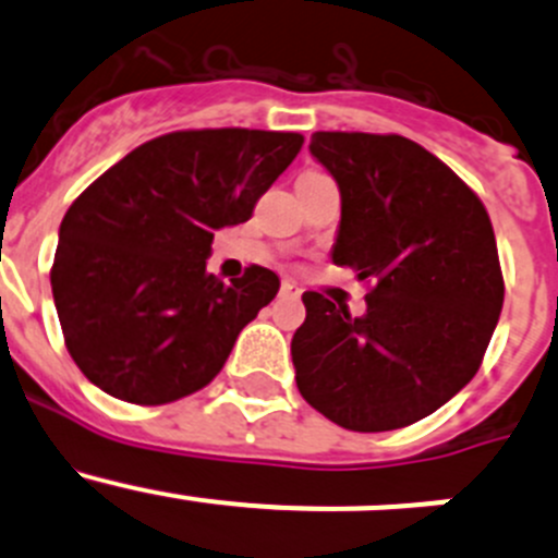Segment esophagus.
Listing matches in <instances>:
<instances>
[{
	"label": "esophagus",
	"instance_id": "1",
	"mask_svg": "<svg viewBox=\"0 0 558 558\" xmlns=\"http://www.w3.org/2000/svg\"><path fill=\"white\" fill-rule=\"evenodd\" d=\"M300 294L302 289L294 283V280H283V283H280V296H286V300H296Z\"/></svg>",
	"mask_w": 558,
	"mask_h": 558
}]
</instances>
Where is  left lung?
Returning a JSON list of instances; mask_svg holds the SVG:
<instances>
[{"instance_id": "obj_1", "label": "left lung", "mask_w": 558, "mask_h": 558, "mask_svg": "<svg viewBox=\"0 0 558 558\" xmlns=\"http://www.w3.org/2000/svg\"><path fill=\"white\" fill-rule=\"evenodd\" d=\"M340 189L331 262L369 280L367 313L305 291L291 359L300 393L351 432L415 424L483 362L505 300L492 218L475 191L399 134L315 132Z\"/></svg>"}]
</instances>
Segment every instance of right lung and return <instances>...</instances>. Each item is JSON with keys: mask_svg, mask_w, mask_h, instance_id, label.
I'll return each mask as SVG.
<instances>
[{"mask_svg": "<svg viewBox=\"0 0 558 558\" xmlns=\"http://www.w3.org/2000/svg\"><path fill=\"white\" fill-rule=\"evenodd\" d=\"M302 143L262 129L161 134L72 202L50 289L66 351L94 386L167 404L221 373L280 280L258 264L232 283L207 272L213 232L247 221Z\"/></svg>", "mask_w": 558, "mask_h": 558, "instance_id": "obj_1", "label": "right lung"}]
</instances>
